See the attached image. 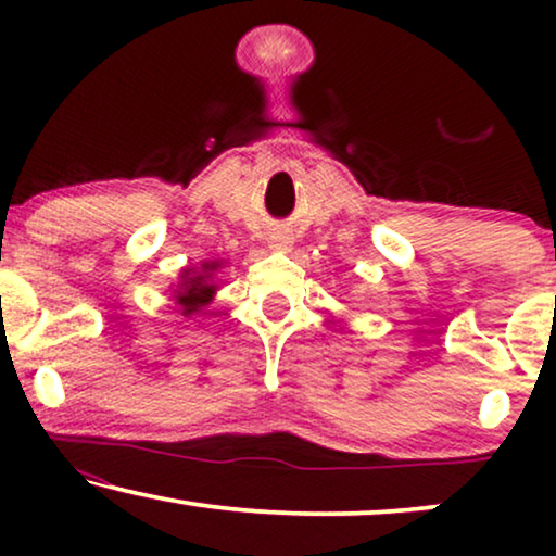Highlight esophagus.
<instances>
[{
  "instance_id": "obj_1",
  "label": "esophagus",
  "mask_w": 556,
  "mask_h": 556,
  "mask_svg": "<svg viewBox=\"0 0 556 556\" xmlns=\"http://www.w3.org/2000/svg\"><path fill=\"white\" fill-rule=\"evenodd\" d=\"M270 242H273V245H276V248H280V250L291 248V240H288V238H286V235H273V238H270Z\"/></svg>"
}]
</instances>
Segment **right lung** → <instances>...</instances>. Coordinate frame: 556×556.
<instances>
[{"instance_id":"right-lung-1","label":"right lung","mask_w":556,"mask_h":556,"mask_svg":"<svg viewBox=\"0 0 556 556\" xmlns=\"http://www.w3.org/2000/svg\"><path fill=\"white\" fill-rule=\"evenodd\" d=\"M215 268L217 263H207L202 265V273H194L192 268L185 270V276H181L185 280H181L177 291V303L185 314H194V311H200L204 303H210L212 293H215V286L210 283Z\"/></svg>"}]
</instances>
